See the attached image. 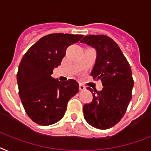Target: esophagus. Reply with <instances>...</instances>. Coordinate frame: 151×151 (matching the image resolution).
Listing matches in <instances>:
<instances>
[{"instance_id":"34e87169","label":"esophagus","mask_w":151,"mask_h":151,"mask_svg":"<svg viewBox=\"0 0 151 151\" xmlns=\"http://www.w3.org/2000/svg\"><path fill=\"white\" fill-rule=\"evenodd\" d=\"M85 89H86V87H84L83 84L80 83V84H79V90H80V91H84Z\"/></svg>"}]
</instances>
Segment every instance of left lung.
<instances>
[{
  "label": "left lung",
  "instance_id": "1",
  "mask_svg": "<svg viewBox=\"0 0 151 151\" xmlns=\"http://www.w3.org/2000/svg\"><path fill=\"white\" fill-rule=\"evenodd\" d=\"M96 49L97 58L91 75L101 80L100 91L87 89L93 94L91 103L83 107V116L95 128L106 130L121 121L132 98V71L115 41L106 35H88L81 40Z\"/></svg>",
  "mask_w": 151,
  "mask_h": 151
}]
</instances>
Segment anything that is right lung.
Returning <instances> with one entry per match:
<instances>
[{
    "label": "right lung",
    "instance_id": "obj_1",
    "mask_svg": "<svg viewBox=\"0 0 151 151\" xmlns=\"http://www.w3.org/2000/svg\"><path fill=\"white\" fill-rule=\"evenodd\" d=\"M82 37V35L50 34L23 56L17 74L19 95L27 114L37 124L48 126L60 121L69 100L78 93L76 81H59L51 74L61 63L67 48Z\"/></svg>",
    "mask_w": 151,
    "mask_h": 151
}]
</instances>
